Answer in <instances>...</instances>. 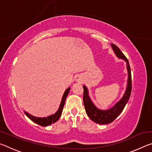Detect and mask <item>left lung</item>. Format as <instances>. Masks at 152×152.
Wrapping results in <instances>:
<instances>
[{"label": "left lung", "instance_id": "obj_1", "mask_svg": "<svg viewBox=\"0 0 152 152\" xmlns=\"http://www.w3.org/2000/svg\"><path fill=\"white\" fill-rule=\"evenodd\" d=\"M111 46L113 51H114V52L117 57L122 59V60H124L127 62V69L128 72L127 86L122 99L109 109H99L93 104V102L91 100V98L89 97L88 89H87L85 86H83V102L84 107H85L86 114L88 115V116L91 118L92 121L101 125L109 124V123H112L113 121L119 116L121 113L123 111V109L125 108L129 99L131 92H132V74H131V68L128 60L117 45H115V44H111Z\"/></svg>", "mask_w": 152, "mask_h": 152}]
</instances>
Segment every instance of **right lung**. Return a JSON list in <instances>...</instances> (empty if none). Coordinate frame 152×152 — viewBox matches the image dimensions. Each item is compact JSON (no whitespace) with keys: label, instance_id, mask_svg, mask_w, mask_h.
<instances>
[{"label":"right lung","instance_id":"obj_1","mask_svg":"<svg viewBox=\"0 0 152 152\" xmlns=\"http://www.w3.org/2000/svg\"><path fill=\"white\" fill-rule=\"evenodd\" d=\"M70 88H68V89H66V91L64 92V95L62 96V99H61V103L60 105V107H59L58 110L56 112L55 114H53L50 115V116H48L47 117H34L33 115H30L29 113H28L27 112L25 111V114L27 115V116L29 118V119L37 124L41 126H43V127H45V126H48L50 125L52 123H56L57 121L60 119V117L61 115V113H62V110L64 106V104H65V101L66 99V97L68 96V94L69 93V91H70Z\"/></svg>","mask_w":152,"mask_h":152}]
</instances>
